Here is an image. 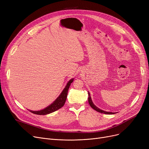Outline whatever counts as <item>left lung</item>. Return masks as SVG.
I'll use <instances>...</instances> for the list:
<instances>
[{
  "instance_id": "1",
  "label": "left lung",
  "mask_w": 149,
  "mask_h": 149,
  "mask_svg": "<svg viewBox=\"0 0 149 149\" xmlns=\"http://www.w3.org/2000/svg\"><path fill=\"white\" fill-rule=\"evenodd\" d=\"M88 97H88V102H89V103L92 109H94V110H95L96 111H97V112H100V113H104V114H114V113H115V112L104 111H103V110H101V109H99L98 107H97L94 104H93V103L92 102L91 97V95H90V93H89V92H88Z\"/></svg>"
}]
</instances>
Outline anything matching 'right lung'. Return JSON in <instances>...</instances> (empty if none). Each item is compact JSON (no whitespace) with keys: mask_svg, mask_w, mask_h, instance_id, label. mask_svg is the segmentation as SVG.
I'll list each match as a JSON object with an SVG mask.
<instances>
[{"mask_svg":"<svg viewBox=\"0 0 149 149\" xmlns=\"http://www.w3.org/2000/svg\"><path fill=\"white\" fill-rule=\"evenodd\" d=\"M74 79H70L68 82L63 91H62V92L60 93V95L58 97V98L56 100H55L51 104H50L48 107H46V108H45L40 111H33L31 110L30 111L29 110V111L31 112H32L33 113H34V114L44 115H47V114L51 113L52 112H54L55 111H57L58 109H60L61 107H62L64 106V104L66 102L67 95H68V89L69 88V86H70V84H71L72 83V81H74Z\"/></svg>","mask_w":149,"mask_h":149,"instance_id":"right-lung-1","label":"right lung"}]
</instances>
